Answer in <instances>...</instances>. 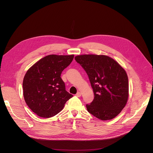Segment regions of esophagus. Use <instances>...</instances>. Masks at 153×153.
Instances as JSON below:
<instances>
[{
	"label": "esophagus",
	"mask_w": 153,
	"mask_h": 153,
	"mask_svg": "<svg viewBox=\"0 0 153 153\" xmlns=\"http://www.w3.org/2000/svg\"><path fill=\"white\" fill-rule=\"evenodd\" d=\"M76 96L77 97H80V96H81V93H80V92L77 93V94H76Z\"/></svg>",
	"instance_id": "34e87169"
}]
</instances>
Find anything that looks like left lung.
I'll use <instances>...</instances> for the list:
<instances>
[{"label": "left lung", "mask_w": 153, "mask_h": 153, "mask_svg": "<svg viewBox=\"0 0 153 153\" xmlns=\"http://www.w3.org/2000/svg\"><path fill=\"white\" fill-rule=\"evenodd\" d=\"M74 59L88 74L94 94L93 102L86 105L87 110L102 120L116 117L129 96L128 79L124 68L105 55L83 54Z\"/></svg>", "instance_id": "left-lung-1"}]
</instances>
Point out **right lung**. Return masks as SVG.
Returning a JSON list of instances; mask_svg holds the SVG:
<instances>
[{"instance_id":"right-lung-1","label":"right lung","mask_w":153,"mask_h":153,"mask_svg":"<svg viewBox=\"0 0 153 153\" xmlns=\"http://www.w3.org/2000/svg\"><path fill=\"white\" fill-rule=\"evenodd\" d=\"M74 56L50 54L40 59L27 71L23 80L24 99L39 117L49 118L56 115L73 96L65 90L60 76Z\"/></svg>"}]
</instances>
